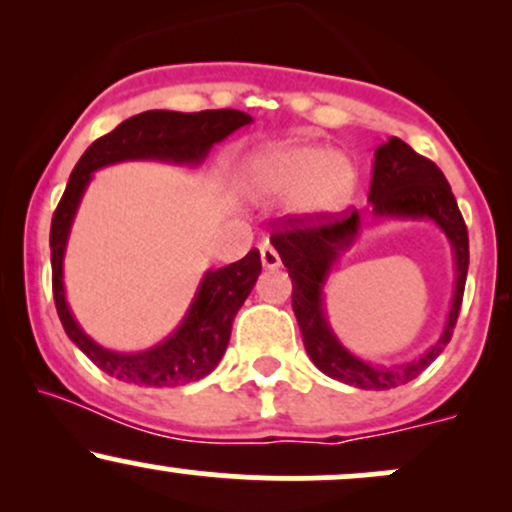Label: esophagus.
<instances>
[{"label": "esophagus", "instance_id": "obj_1", "mask_svg": "<svg viewBox=\"0 0 512 512\" xmlns=\"http://www.w3.org/2000/svg\"><path fill=\"white\" fill-rule=\"evenodd\" d=\"M260 257H262V264L267 269H276L281 264V260H279V252L274 250V245L272 243H262L260 245Z\"/></svg>", "mask_w": 512, "mask_h": 512}]
</instances>
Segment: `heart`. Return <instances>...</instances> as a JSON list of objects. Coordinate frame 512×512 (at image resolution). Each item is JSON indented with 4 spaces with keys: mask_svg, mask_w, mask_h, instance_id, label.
Wrapping results in <instances>:
<instances>
[{
    "mask_svg": "<svg viewBox=\"0 0 512 512\" xmlns=\"http://www.w3.org/2000/svg\"><path fill=\"white\" fill-rule=\"evenodd\" d=\"M243 185L252 197L281 199L296 195L301 211L327 214L349 202L356 168L344 154L313 144H279L245 161Z\"/></svg>",
    "mask_w": 512,
    "mask_h": 512,
    "instance_id": "obj_1",
    "label": "heart"
}]
</instances>
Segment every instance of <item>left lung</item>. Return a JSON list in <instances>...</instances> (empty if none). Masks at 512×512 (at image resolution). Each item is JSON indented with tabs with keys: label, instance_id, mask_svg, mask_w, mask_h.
<instances>
[{
	"label": "left lung",
	"instance_id": "8db88e82",
	"mask_svg": "<svg viewBox=\"0 0 512 512\" xmlns=\"http://www.w3.org/2000/svg\"><path fill=\"white\" fill-rule=\"evenodd\" d=\"M370 204L375 216H428L438 223L455 248L457 284L448 325L443 337L419 361L395 368H373L358 361L349 351L339 346L327 327L322 313V281L337 260L339 250L351 243L358 231L361 216L354 207L327 214H286L274 223L272 245L279 252L281 262L289 269L293 293V313L301 327L303 344L313 363L339 383L356 385L361 390H390L407 385L416 375L436 361L440 351L452 339L464 296V281L469 267V236L462 211L452 195L448 180L431 158L416 154L402 139L392 137L390 142L375 149L373 182H370Z\"/></svg>",
	"mask_w": 512,
	"mask_h": 512
}]
</instances>
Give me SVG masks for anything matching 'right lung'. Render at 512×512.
I'll list each match as a JSON object with an SVG mask.
<instances>
[{"label":"right lung","instance_id":"obj_1","mask_svg":"<svg viewBox=\"0 0 512 512\" xmlns=\"http://www.w3.org/2000/svg\"><path fill=\"white\" fill-rule=\"evenodd\" d=\"M252 117L240 110H202V113H173V110H149L117 125L110 134L96 139L79 158L67 182V190L52 214L50 260L52 293L64 332L84 354L122 383L146 387L185 385L204 378L219 366L231 339L233 317L250 296L257 276L262 272L260 250H250L243 260L228 264L204 276L199 293L178 332L156 349L144 354H113L81 332L62 286V255L67 245L69 226L84 195L91 173L108 163L125 158H163V161L199 163L207 151L238 127L248 125Z\"/></svg>","mask_w":512,"mask_h":512}]
</instances>
